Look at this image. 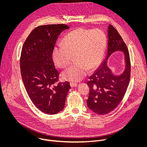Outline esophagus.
Wrapping results in <instances>:
<instances>
[{"mask_svg": "<svg viewBox=\"0 0 147 147\" xmlns=\"http://www.w3.org/2000/svg\"><path fill=\"white\" fill-rule=\"evenodd\" d=\"M70 86H71V87H77V83L73 82H71L70 83Z\"/></svg>", "mask_w": 147, "mask_h": 147, "instance_id": "esophagus-1", "label": "esophagus"}]
</instances>
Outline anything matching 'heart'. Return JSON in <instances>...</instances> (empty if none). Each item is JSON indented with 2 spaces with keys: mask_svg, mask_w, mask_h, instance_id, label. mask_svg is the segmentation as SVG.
Here are the masks:
<instances>
[{
  "mask_svg": "<svg viewBox=\"0 0 147 147\" xmlns=\"http://www.w3.org/2000/svg\"><path fill=\"white\" fill-rule=\"evenodd\" d=\"M62 45L56 46L52 59L59 68L68 67L74 58L76 63L63 72L64 80L71 82L81 81L88 71L94 70L100 64L105 51L107 39L104 32L99 30L75 29L62 40Z\"/></svg>",
  "mask_w": 147,
  "mask_h": 147,
  "instance_id": "b5f03b06",
  "label": "heart"
}]
</instances>
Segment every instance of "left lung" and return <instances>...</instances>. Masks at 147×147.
<instances>
[{
	"mask_svg": "<svg viewBox=\"0 0 147 147\" xmlns=\"http://www.w3.org/2000/svg\"><path fill=\"white\" fill-rule=\"evenodd\" d=\"M116 50L125 54L127 67L120 76L113 75L107 66V60ZM131 76L130 58L128 48L117 31L111 24L108 27L107 55L101 67L90 78L87 106L94 113L103 115L113 111L122 100L129 84Z\"/></svg>",
	"mask_w": 147,
	"mask_h": 147,
	"instance_id": "obj_1",
	"label": "left lung"
}]
</instances>
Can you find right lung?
I'll return each instance as SVG.
<instances>
[{
    "label": "right lung",
    "instance_id": "obj_1",
    "mask_svg": "<svg viewBox=\"0 0 147 147\" xmlns=\"http://www.w3.org/2000/svg\"><path fill=\"white\" fill-rule=\"evenodd\" d=\"M69 27L64 24L40 26L26 39L20 56V71L27 92L40 111L55 115L64 108L71 88L68 81L58 82L52 51L61 32Z\"/></svg>",
    "mask_w": 147,
    "mask_h": 147
}]
</instances>
